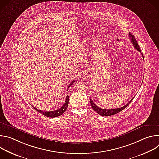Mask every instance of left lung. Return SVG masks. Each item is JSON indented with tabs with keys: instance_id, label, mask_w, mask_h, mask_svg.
<instances>
[{
	"instance_id": "left-lung-1",
	"label": "left lung",
	"mask_w": 159,
	"mask_h": 159,
	"mask_svg": "<svg viewBox=\"0 0 159 159\" xmlns=\"http://www.w3.org/2000/svg\"><path fill=\"white\" fill-rule=\"evenodd\" d=\"M129 38H130V41H131V43L133 44L134 46V48L137 50V51L141 52V50H140V48L139 46V44L137 41V40H136L134 35H132L130 33H129ZM142 55L143 58V54L142 53ZM144 59V58H143ZM133 99V98L127 104H126L125 106L121 107H120V108H116V109H102L99 107H98V106H96L94 102L93 101V100L90 98V105H91L93 109L97 112L98 113L99 115H100L101 116H111V115H114L115 114H117V113L120 112V111H121L122 110H123L125 108H126L128 104L131 102V101Z\"/></svg>"
}]
</instances>
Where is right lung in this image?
I'll return each mask as SVG.
<instances>
[{"label":"right lung","instance_id":"obj_1","mask_svg":"<svg viewBox=\"0 0 159 159\" xmlns=\"http://www.w3.org/2000/svg\"><path fill=\"white\" fill-rule=\"evenodd\" d=\"M74 82H75V80H73L69 85V87L72 84H74ZM69 96L66 95V99H65V102L64 103V104L58 109L57 110H55V111H42V110H39L38 109H36L34 107H33V108L34 109H36L38 112H39V113H41V115L45 116H47V117H49V118H55V117H57V116H59L60 115H61L67 109V107H68V104H69Z\"/></svg>","mask_w":159,"mask_h":159}]
</instances>
